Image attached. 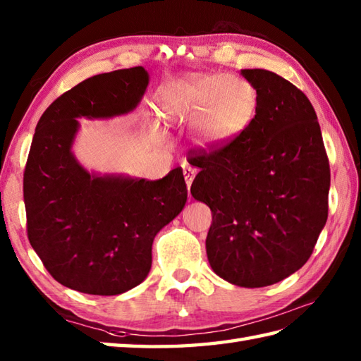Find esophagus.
Instances as JSON below:
<instances>
[{
	"label": "esophagus",
	"instance_id": "obj_1",
	"mask_svg": "<svg viewBox=\"0 0 361 361\" xmlns=\"http://www.w3.org/2000/svg\"><path fill=\"white\" fill-rule=\"evenodd\" d=\"M183 173H185V180H186V185H188V189H189L190 185H192V181H194L195 169H192L190 166H186V167H183Z\"/></svg>",
	"mask_w": 361,
	"mask_h": 361
}]
</instances>
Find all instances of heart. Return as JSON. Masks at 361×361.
I'll list each match as a JSON object with an SVG mask.
<instances>
[{
    "label": "heart",
    "mask_w": 361,
    "mask_h": 361,
    "mask_svg": "<svg viewBox=\"0 0 361 361\" xmlns=\"http://www.w3.org/2000/svg\"><path fill=\"white\" fill-rule=\"evenodd\" d=\"M167 121L194 124L204 144H224L250 124L256 94L247 82L221 74L194 75L176 82L163 102Z\"/></svg>",
    "instance_id": "1"
}]
</instances>
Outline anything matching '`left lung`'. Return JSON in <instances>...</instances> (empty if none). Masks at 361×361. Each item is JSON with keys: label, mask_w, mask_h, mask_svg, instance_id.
Returning <instances> with one entry per match:
<instances>
[{"label": "left lung", "mask_w": 361, "mask_h": 361, "mask_svg": "<svg viewBox=\"0 0 361 361\" xmlns=\"http://www.w3.org/2000/svg\"><path fill=\"white\" fill-rule=\"evenodd\" d=\"M256 114L234 140L190 158V194L212 224L206 255L221 279L257 288L307 262L329 211L331 169L310 101L267 70H242Z\"/></svg>", "instance_id": "obj_1"}]
</instances>
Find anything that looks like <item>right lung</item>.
<instances>
[{
    "mask_svg": "<svg viewBox=\"0 0 361 361\" xmlns=\"http://www.w3.org/2000/svg\"><path fill=\"white\" fill-rule=\"evenodd\" d=\"M149 85L142 66L97 74L54 101L38 121L23 178L27 237L62 286L113 296L147 278L152 243L188 200L183 171L150 181L90 173L73 155L79 118L130 113Z\"/></svg>",
    "mask_w": 361,
    "mask_h": 361,
    "instance_id": "add662e5",
    "label": "right lung"
}]
</instances>
